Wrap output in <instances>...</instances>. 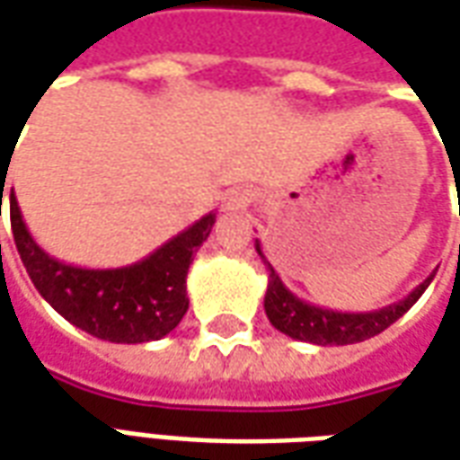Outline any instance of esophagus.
Here are the masks:
<instances>
[{
	"mask_svg": "<svg viewBox=\"0 0 460 460\" xmlns=\"http://www.w3.org/2000/svg\"><path fill=\"white\" fill-rule=\"evenodd\" d=\"M246 204H249V197L243 191H231V194H226V199H224V209H243Z\"/></svg>",
	"mask_w": 460,
	"mask_h": 460,
	"instance_id": "esophagus-1",
	"label": "esophagus"
}]
</instances>
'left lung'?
<instances>
[{
  "label": "left lung",
  "instance_id": "8db88e82",
  "mask_svg": "<svg viewBox=\"0 0 460 460\" xmlns=\"http://www.w3.org/2000/svg\"><path fill=\"white\" fill-rule=\"evenodd\" d=\"M256 251L269 269V288H266V298H263V308L269 315L270 325L280 330L283 335L293 340H303V342H313V345H352V342H362L385 332L392 323L404 315L406 310L414 305L416 300L421 298V293L429 288V283L434 280L436 273H431L424 283H419L406 298L399 303H392L386 308L369 310V313H340V310L320 308L313 303L300 300L293 296L283 280L270 266L261 243L256 241Z\"/></svg>",
  "mask_w": 460,
  "mask_h": 460
}]
</instances>
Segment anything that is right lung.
Returning a JSON list of instances; mask_svg holds the SVG:
<instances>
[{"instance_id": "1", "label": "right lung", "mask_w": 460, "mask_h": 460, "mask_svg": "<svg viewBox=\"0 0 460 460\" xmlns=\"http://www.w3.org/2000/svg\"><path fill=\"white\" fill-rule=\"evenodd\" d=\"M9 217L16 251L41 298L75 328L122 345L160 340L180 325L190 308L187 270L217 221V214L209 211L130 266L81 269L49 256L36 243L14 191L9 197Z\"/></svg>"}]
</instances>
